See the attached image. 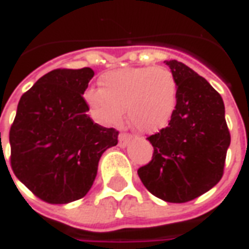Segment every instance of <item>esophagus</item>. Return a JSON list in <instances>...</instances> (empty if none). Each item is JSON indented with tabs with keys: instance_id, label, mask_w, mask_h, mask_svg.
<instances>
[{
	"instance_id": "34e87169",
	"label": "esophagus",
	"mask_w": 249,
	"mask_h": 249,
	"mask_svg": "<svg viewBox=\"0 0 249 249\" xmlns=\"http://www.w3.org/2000/svg\"><path fill=\"white\" fill-rule=\"evenodd\" d=\"M130 139H132V136H130L129 133H120L119 145L121 146V148H124V146L128 145V142L130 141Z\"/></svg>"
}]
</instances>
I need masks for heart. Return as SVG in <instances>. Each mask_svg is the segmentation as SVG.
Listing matches in <instances>:
<instances>
[{
  "mask_svg": "<svg viewBox=\"0 0 249 249\" xmlns=\"http://www.w3.org/2000/svg\"><path fill=\"white\" fill-rule=\"evenodd\" d=\"M100 89H89L85 101L100 124H121L124 109L132 125L155 133L165 128L178 105V81L162 66H130L104 73Z\"/></svg>",
  "mask_w": 249,
  "mask_h": 249,
  "instance_id": "b5f03b06",
  "label": "heart"
}]
</instances>
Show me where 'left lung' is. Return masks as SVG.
Returning a JSON list of instances; mask_svg holds the SVG:
<instances>
[{
    "label": "left lung",
    "instance_id": "1",
    "mask_svg": "<svg viewBox=\"0 0 249 249\" xmlns=\"http://www.w3.org/2000/svg\"><path fill=\"white\" fill-rule=\"evenodd\" d=\"M165 64L178 81V105L167 128L148 137L153 156L137 173L156 197L187 203L223 178L231 135L223 98L211 84L183 62Z\"/></svg>",
    "mask_w": 249,
    "mask_h": 249
}]
</instances>
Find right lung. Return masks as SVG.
<instances>
[{"mask_svg":"<svg viewBox=\"0 0 249 249\" xmlns=\"http://www.w3.org/2000/svg\"><path fill=\"white\" fill-rule=\"evenodd\" d=\"M93 76L90 68L54 69L19 98L9 132L10 165L16 178L46 203L84 197L101 155L119 141V130L96 124L87 114L82 94Z\"/></svg>","mask_w":249,"mask_h":249,"instance_id":"obj_1","label":"right lung"}]
</instances>
